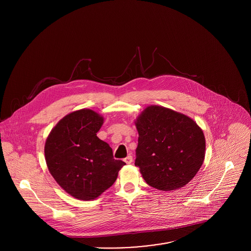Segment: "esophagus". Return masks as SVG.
Returning <instances> with one entry per match:
<instances>
[{
	"instance_id": "esophagus-1",
	"label": "esophagus",
	"mask_w": 251,
	"mask_h": 251,
	"mask_svg": "<svg viewBox=\"0 0 251 251\" xmlns=\"http://www.w3.org/2000/svg\"><path fill=\"white\" fill-rule=\"evenodd\" d=\"M124 161L126 163V164H130L131 162H132V156L129 154V155H127L125 159H124Z\"/></svg>"
}]
</instances>
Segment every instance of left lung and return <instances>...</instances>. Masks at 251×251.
Here are the masks:
<instances>
[{"label":"left lung","mask_w":251,"mask_h":251,"mask_svg":"<svg viewBox=\"0 0 251 251\" xmlns=\"http://www.w3.org/2000/svg\"><path fill=\"white\" fill-rule=\"evenodd\" d=\"M135 126L139 134L135 165L149 185L170 191L194 178L204 161L206 141L192 119L151 105L139 115Z\"/></svg>","instance_id":"8db88e82"}]
</instances>
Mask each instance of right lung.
Masks as SVG:
<instances>
[{
	"mask_svg": "<svg viewBox=\"0 0 251 251\" xmlns=\"http://www.w3.org/2000/svg\"><path fill=\"white\" fill-rule=\"evenodd\" d=\"M103 118L91 109L65 116L49 133L45 160L59 185L79 200H94L117 179L126 164L114 159L113 151L97 133Z\"/></svg>",
	"mask_w": 251,
	"mask_h": 251,
	"instance_id": "1",
	"label": "right lung"
}]
</instances>
